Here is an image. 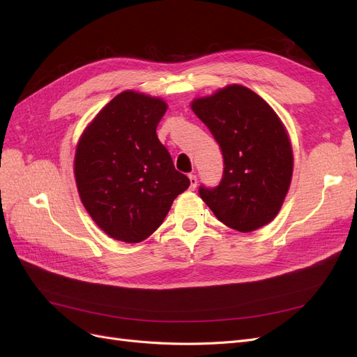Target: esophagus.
<instances>
[{
  "label": "esophagus",
  "mask_w": 357,
  "mask_h": 357,
  "mask_svg": "<svg viewBox=\"0 0 357 357\" xmlns=\"http://www.w3.org/2000/svg\"><path fill=\"white\" fill-rule=\"evenodd\" d=\"M189 183H190V189L192 190H195V188H197V185H198V178H197V176L195 174H190L189 176Z\"/></svg>",
  "instance_id": "obj_1"
}]
</instances>
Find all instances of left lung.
I'll return each instance as SVG.
<instances>
[{
    "label": "left lung",
    "mask_w": 357,
    "mask_h": 357,
    "mask_svg": "<svg viewBox=\"0 0 357 357\" xmlns=\"http://www.w3.org/2000/svg\"><path fill=\"white\" fill-rule=\"evenodd\" d=\"M219 143L223 177L199 188L202 201L222 223L240 232L268 225L287 195L294 152L277 113L256 92L229 84L190 104Z\"/></svg>",
    "instance_id": "8db88e82"
}]
</instances>
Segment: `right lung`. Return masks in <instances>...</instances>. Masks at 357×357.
Returning <instances> with one entry per match:
<instances>
[{"label":"right lung","mask_w":357,"mask_h":357,"mask_svg":"<svg viewBox=\"0 0 357 357\" xmlns=\"http://www.w3.org/2000/svg\"><path fill=\"white\" fill-rule=\"evenodd\" d=\"M167 109L158 96L125 91L102 107L75 147L79 197L92 220L117 241L149 238L190 185L156 135Z\"/></svg>","instance_id":"1"}]
</instances>
